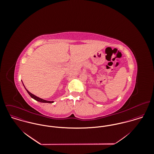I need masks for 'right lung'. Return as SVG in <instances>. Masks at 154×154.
<instances>
[{
  "instance_id": "obj_1",
  "label": "right lung",
  "mask_w": 154,
  "mask_h": 154,
  "mask_svg": "<svg viewBox=\"0 0 154 154\" xmlns=\"http://www.w3.org/2000/svg\"><path fill=\"white\" fill-rule=\"evenodd\" d=\"M23 86H24V85H23ZM24 87H25V86H24ZM25 89L26 90V91H27V92L28 93V94L31 97V98H32L33 99L37 101H39V102H40V103H53V101H47V100H44L42 99V98H39V97H37V96H35V95L31 94V93L30 92H29L26 88H25Z\"/></svg>"
}]
</instances>
